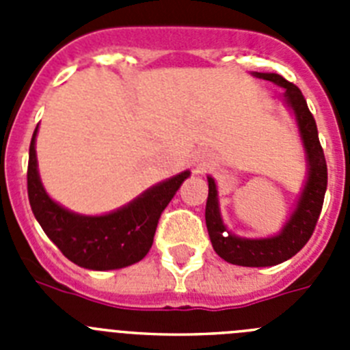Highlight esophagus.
<instances>
[{"label":"esophagus","instance_id":"obj_1","mask_svg":"<svg viewBox=\"0 0 350 350\" xmlns=\"http://www.w3.org/2000/svg\"><path fill=\"white\" fill-rule=\"evenodd\" d=\"M208 166V159L205 156H198L194 157V172L196 173H203Z\"/></svg>","mask_w":350,"mask_h":350}]
</instances>
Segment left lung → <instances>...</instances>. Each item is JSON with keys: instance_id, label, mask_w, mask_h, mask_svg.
Returning <instances> with one entry per match:
<instances>
[{"instance_id": "obj_1", "label": "left lung", "mask_w": 350, "mask_h": 350, "mask_svg": "<svg viewBox=\"0 0 350 350\" xmlns=\"http://www.w3.org/2000/svg\"><path fill=\"white\" fill-rule=\"evenodd\" d=\"M250 75L256 79L268 80L284 89L280 98L291 110V113L295 116L296 126H298L299 138H301L303 150H305V161H307V178H305L295 210L291 212L289 219L284 222L279 233L267 238H245L231 233L226 228L221 215V206H219L217 185L208 175L206 177L208 198H206L205 221L213 250L224 261L238 265V267L261 268L275 267V265L287 261L310 240L317 219H319L321 208H323L327 185V168L314 116L308 110L301 91L295 83L287 82L279 73L252 71Z\"/></svg>"}]
</instances>
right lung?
Wrapping results in <instances>:
<instances>
[{"label": "right lung", "mask_w": 350, "mask_h": 350, "mask_svg": "<svg viewBox=\"0 0 350 350\" xmlns=\"http://www.w3.org/2000/svg\"><path fill=\"white\" fill-rule=\"evenodd\" d=\"M36 126L29 145L27 196L36 221L57 249L88 270H119L142 261L154 242L161 213L191 172L178 173L148 187L128 205L103 215L71 212L45 191L36 159Z\"/></svg>", "instance_id": "1"}]
</instances>
